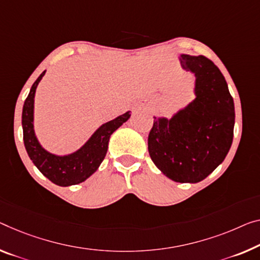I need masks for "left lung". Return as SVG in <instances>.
Segmentation results:
<instances>
[{
  "mask_svg": "<svg viewBox=\"0 0 260 260\" xmlns=\"http://www.w3.org/2000/svg\"><path fill=\"white\" fill-rule=\"evenodd\" d=\"M181 69L195 75V99L171 118L153 116L150 157L175 182L202 181L222 164L234 138L235 105L224 77L203 55L180 54Z\"/></svg>",
  "mask_w": 260,
  "mask_h": 260,
  "instance_id": "obj_1",
  "label": "left lung"
}]
</instances>
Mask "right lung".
I'll return each instance as SVG.
<instances>
[{
	"instance_id": "right-lung-1",
	"label": "right lung",
	"mask_w": 260,
	"mask_h": 260,
	"mask_svg": "<svg viewBox=\"0 0 260 260\" xmlns=\"http://www.w3.org/2000/svg\"><path fill=\"white\" fill-rule=\"evenodd\" d=\"M45 72L44 71L36 80L29 95L24 101L22 113L24 145L35 166L50 181L61 187L78 185L96 172L106 157L110 136L130 118L131 113L126 111L125 114L103 123L94 131L88 141L74 152L69 154L52 153L44 149L39 143L34 125L36 89L45 75Z\"/></svg>"
}]
</instances>
